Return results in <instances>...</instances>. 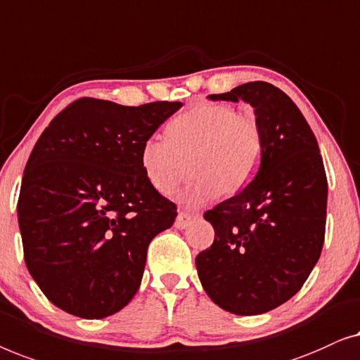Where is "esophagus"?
<instances>
[{
    "instance_id": "obj_1",
    "label": "esophagus",
    "mask_w": 360,
    "mask_h": 360,
    "mask_svg": "<svg viewBox=\"0 0 360 360\" xmlns=\"http://www.w3.org/2000/svg\"><path fill=\"white\" fill-rule=\"evenodd\" d=\"M192 220H194V215L186 214V212H179L178 219H176V221H174V226L178 230H184L192 224Z\"/></svg>"
}]
</instances>
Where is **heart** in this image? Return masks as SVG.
<instances>
[{"label": "heart", "instance_id": "b5f03b06", "mask_svg": "<svg viewBox=\"0 0 360 360\" xmlns=\"http://www.w3.org/2000/svg\"><path fill=\"white\" fill-rule=\"evenodd\" d=\"M169 139L148 136L140 163L150 184L168 194L187 176H197L179 199L189 205L241 191L255 176L264 150L256 115L238 114L229 104H199L178 115Z\"/></svg>", "mask_w": 360, "mask_h": 360}]
</instances>
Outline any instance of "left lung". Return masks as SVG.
Here are the masks:
<instances>
[{
    "mask_svg": "<svg viewBox=\"0 0 360 360\" xmlns=\"http://www.w3.org/2000/svg\"><path fill=\"white\" fill-rule=\"evenodd\" d=\"M207 98L250 104L264 134V150L255 179L204 214L215 240L197 255V274L220 308L261 315L295 295L320 259L325 166L300 109L274 84L252 81Z\"/></svg>",
    "mask_w": 360,
    "mask_h": 360,
    "instance_id": "8db88e82",
    "label": "left lung"
}]
</instances>
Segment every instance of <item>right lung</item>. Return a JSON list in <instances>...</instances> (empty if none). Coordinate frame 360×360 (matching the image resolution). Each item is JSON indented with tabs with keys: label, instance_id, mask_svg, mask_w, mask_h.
I'll list each match as a JSON object with an SVG mask.
<instances>
[{
	"label": "right lung",
	"instance_id": "obj_1",
	"mask_svg": "<svg viewBox=\"0 0 360 360\" xmlns=\"http://www.w3.org/2000/svg\"><path fill=\"white\" fill-rule=\"evenodd\" d=\"M181 108L83 98L42 131L24 169L18 221L29 274L55 307L99 320L139 290L150 241L178 215L146 179L141 145Z\"/></svg>",
	"mask_w": 360,
	"mask_h": 360
}]
</instances>
